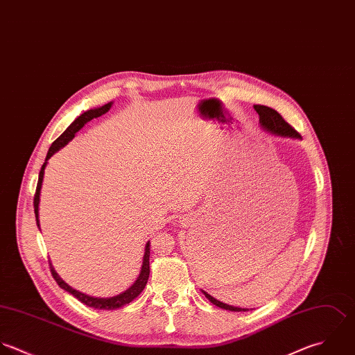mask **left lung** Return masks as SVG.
Masks as SVG:
<instances>
[{"mask_svg":"<svg viewBox=\"0 0 355 355\" xmlns=\"http://www.w3.org/2000/svg\"><path fill=\"white\" fill-rule=\"evenodd\" d=\"M253 109L256 110V113L259 114V123L261 126V129L270 135L274 136H279V137H289V139H302L300 135L288 123L285 122V119H282L274 109H270L267 106H260V105H254ZM205 297L215 306L229 310V311H249V309H241V307H234L230 306L227 303H223L218 299H215L214 296H211L208 292L201 291Z\"/></svg>","mask_w":355,"mask_h":355,"instance_id":"obj_1","label":"left lung"}]
</instances>
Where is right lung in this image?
<instances>
[{
	"instance_id": "1",
	"label": "right lung",
	"mask_w": 355,
	"mask_h": 355,
	"mask_svg": "<svg viewBox=\"0 0 355 355\" xmlns=\"http://www.w3.org/2000/svg\"><path fill=\"white\" fill-rule=\"evenodd\" d=\"M113 106V102L102 106V107H96V109H91L88 112H85L84 114H81L80 117L74 119L70 126L52 143V146L49 147L48 150V154H46V158H45V162L42 164L41 166V171H40V176H38V183H37V190H35V196H34V214H35V220H37V226L40 229V215H38V207H40V196H41V187H42V180H44V172H45V168H46V164H48V159L56 153L59 151L62 147H64L69 141H71L76 136V133L83 129V126L89 122L91 119H98L103 114H106ZM148 257H150V241H147L146 246H144V256H143V263H141V268H140V272H139V277L136 278V281L123 292H121L116 296H112V297H95V296H91V295H87V293H83L74 288H71L67 282H64L60 275L55 271L52 263L49 261V266H51V272L55 278V281L58 282V285L64 289L66 292L71 293L76 299H78L81 303L87 304L88 307H94V309H98V310H116L119 309L128 303H130L135 297H137L141 291L144 289L147 281H148V275H150V261H148Z\"/></svg>"
}]
</instances>
